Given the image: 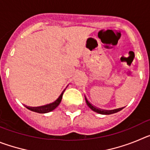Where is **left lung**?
Segmentation results:
<instances>
[{
	"mask_svg": "<svg viewBox=\"0 0 150 150\" xmlns=\"http://www.w3.org/2000/svg\"><path fill=\"white\" fill-rule=\"evenodd\" d=\"M85 98H86V104L88 106L90 109H91L93 111L95 112H98V113H100V114H104V115H110V114H112V113H115V112H117L121 110L122 108H119V109H116V110H101V109H99V108H97L95 107V106H93L92 104L87 100V98L85 97Z\"/></svg>",
	"mask_w": 150,
	"mask_h": 150,
	"instance_id": "obj_1",
	"label": "left lung"
}]
</instances>
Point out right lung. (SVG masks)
<instances>
[{
    "label": "right lung",
    "mask_w": 150,
    "mask_h": 150,
    "mask_svg": "<svg viewBox=\"0 0 150 150\" xmlns=\"http://www.w3.org/2000/svg\"><path fill=\"white\" fill-rule=\"evenodd\" d=\"M64 91V90L62 91V93L61 94L60 96L59 97V98L57 99L55 102L52 103V104H47V105H45V106H41V107H27V106H25V107L27 108V109L33 111V112H39V113H46V112H51V111H52L53 110H55V108H56V107L59 105V104L61 103Z\"/></svg>",
    "instance_id": "add662e5"
}]
</instances>
